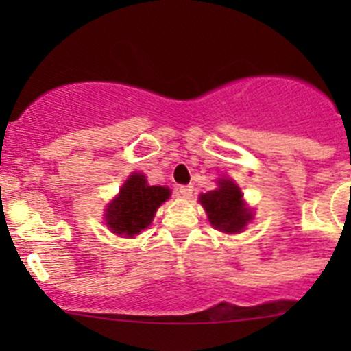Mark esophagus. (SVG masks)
Wrapping results in <instances>:
<instances>
[{
  "mask_svg": "<svg viewBox=\"0 0 351 351\" xmlns=\"http://www.w3.org/2000/svg\"><path fill=\"white\" fill-rule=\"evenodd\" d=\"M193 185H182L178 189V195L183 197V198H190L193 195Z\"/></svg>",
  "mask_w": 351,
  "mask_h": 351,
  "instance_id": "1",
  "label": "esophagus"
}]
</instances>
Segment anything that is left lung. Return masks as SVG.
<instances>
[{
    "label": "left lung",
    "mask_w": 351,
    "mask_h": 351,
    "mask_svg": "<svg viewBox=\"0 0 351 351\" xmlns=\"http://www.w3.org/2000/svg\"><path fill=\"white\" fill-rule=\"evenodd\" d=\"M200 204L207 210L210 224L219 231L241 232L251 221V212L244 207L241 190L229 180H222L219 189L200 195Z\"/></svg>",
    "instance_id": "obj_1"
}]
</instances>
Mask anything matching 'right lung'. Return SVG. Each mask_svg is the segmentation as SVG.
<instances>
[{"instance_id":"obj_1","label":"right lung","mask_w":351,"mask_h":351,"mask_svg":"<svg viewBox=\"0 0 351 351\" xmlns=\"http://www.w3.org/2000/svg\"><path fill=\"white\" fill-rule=\"evenodd\" d=\"M168 197L166 186L147 185L146 176L134 173L107 208V226L115 234L132 238L151 224L154 212Z\"/></svg>"}]
</instances>
